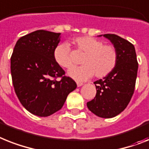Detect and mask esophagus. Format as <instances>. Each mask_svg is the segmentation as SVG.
Instances as JSON below:
<instances>
[{"mask_svg":"<svg viewBox=\"0 0 149 149\" xmlns=\"http://www.w3.org/2000/svg\"><path fill=\"white\" fill-rule=\"evenodd\" d=\"M83 85V83L81 82H77V87H81V86Z\"/></svg>","mask_w":149,"mask_h":149,"instance_id":"1","label":"esophagus"}]
</instances>
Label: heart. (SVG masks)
Returning <instances> with one entry per match:
<instances>
[{
  "mask_svg": "<svg viewBox=\"0 0 149 149\" xmlns=\"http://www.w3.org/2000/svg\"><path fill=\"white\" fill-rule=\"evenodd\" d=\"M77 49L84 53L81 63L84 65L68 70V74L73 79L83 81L94 75L98 78L107 76L115 68L118 60L116 48L111 45H104L99 39L91 36H79L74 39ZM55 61L60 66L69 68L74 65L72 49L67 42L60 43L53 53Z\"/></svg>",
  "mask_w": 149,
  "mask_h": 149,
  "instance_id": "b5f03b06",
  "label": "heart"
}]
</instances>
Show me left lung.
I'll use <instances>...</instances> for the list:
<instances>
[{"instance_id": "obj_1", "label": "left lung", "mask_w": 149, "mask_h": 149, "mask_svg": "<svg viewBox=\"0 0 149 149\" xmlns=\"http://www.w3.org/2000/svg\"><path fill=\"white\" fill-rule=\"evenodd\" d=\"M116 48V67L103 79L94 81L95 97L87 103L91 111L102 118H112L123 111L133 95L138 72L135 47L131 42L115 34H104Z\"/></svg>"}]
</instances>
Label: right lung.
<instances>
[{"instance_id": "right-lung-1", "label": "right lung", "mask_w": 149, "mask_h": 149, "mask_svg": "<svg viewBox=\"0 0 149 149\" xmlns=\"http://www.w3.org/2000/svg\"><path fill=\"white\" fill-rule=\"evenodd\" d=\"M60 34L40 29L23 36L11 55L16 94L25 109L36 116L45 117L58 111L69 93L77 88L54 58Z\"/></svg>"}]
</instances>
